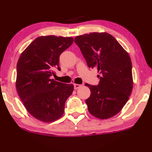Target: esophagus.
I'll list each match as a JSON object with an SVG mask.
<instances>
[{"mask_svg": "<svg viewBox=\"0 0 152 152\" xmlns=\"http://www.w3.org/2000/svg\"><path fill=\"white\" fill-rule=\"evenodd\" d=\"M74 89H78L79 87H80L81 86H82V85H79V84H74Z\"/></svg>", "mask_w": 152, "mask_h": 152, "instance_id": "34e87169", "label": "esophagus"}]
</instances>
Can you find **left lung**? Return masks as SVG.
<instances>
[{
  "label": "left lung",
  "mask_w": 152,
  "mask_h": 152,
  "mask_svg": "<svg viewBox=\"0 0 152 152\" xmlns=\"http://www.w3.org/2000/svg\"><path fill=\"white\" fill-rule=\"evenodd\" d=\"M79 47L89 67H96L100 75L98 85H85L91 95L85 100L88 111L100 119H107L121 111L133 89L132 65L129 54L116 38L106 32L78 36Z\"/></svg>",
  "instance_id": "1"
}]
</instances>
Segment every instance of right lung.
I'll list each match as a JSON object with an SVG mask.
<instances>
[{
    "label": "right lung",
    "mask_w": 152,
    "mask_h": 152,
    "mask_svg": "<svg viewBox=\"0 0 152 152\" xmlns=\"http://www.w3.org/2000/svg\"><path fill=\"white\" fill-rule=\"evenodd\" d=\"M74 38L46 36L36 38L25 49L17 63L16 87L25 107L36 119L51 123L61 118L74 85L51 78L59 67V57Z\"/></svg>",
    "instance_id": "right-lung-1"
}]
</instances>
